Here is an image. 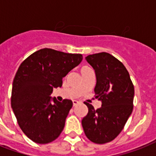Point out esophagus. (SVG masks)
Returning a JSON list of instances; mask_svg holds the SVG:
<instances>
[{"label": "esophagus", "instance_id": "34e87169", "mask_svg": "<svg viewBox=\"0 0 156 156\" xmlns=\"http://www.w3.org/2000/svg\"><path fill=\"white\" fill-rule=\"evenodd\" d=\"M78 104V101H77V100H73V106H76L77 104Z\"/></svg>", "mask_w": 156, "mask_h": 156}]
</instances>
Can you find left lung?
<instances>
[{
  "instance_id": "obj_1",
  "label": "left lung",
  "mask_w": 156,
  "mask_h": 156,
  "mask_svg": "<svg viewBox=\"0 0 156 156\" xmlns=\"http://www.w3.org/2000/svg\"><path fill=\"white\" fill-rule=\"evenodd\" d=\"M86 60L95 69L94 90L102 106L95 110L85 103L88 113L82 120V126L89 140L104 144L118 136L132 113L134 87L125 66L111 54H92Z\"/></svg>"
}]
</instances>
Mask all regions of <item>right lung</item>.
Instances as JSON below:
<instances>
[{"instance_id": "right-lung-1", "label": "right lung", "mask_w": 156, "mask_h": 156, "mask_svg": "<svg viewBox=\"0 0 156 156\" xmlns=\"http://www.w3.org/2000/svg\"><path fill=\"white\" fill-rule=\"evenodd\" d=\"M82 60V54L43 48L19 66L13 82L11 107L21 129L33 142L49 143L63 130L73 102H59L50 95Z\"/></svg>"}]
</instances>
